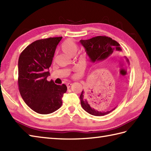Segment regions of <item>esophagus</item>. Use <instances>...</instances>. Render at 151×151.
Segmentation results:
<instances>
[{
    "mask_svg": "<svg viewBox=\"0 0 151 151\" xmlns=\"http://www.w3.org/2000/svg\"><path fill=\"white\" fill-rule=\"evenodd\" d=\"M66 85H67V88H70V86L72 85V84L71 83H69V82H67V83L66 84Z\"/></svg>",
    "mask_w": 151,
    "mask_h": 151,
    "instance_id": "esophagus-1",
    "label": "esophagus"
}]
</instances>
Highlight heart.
<instances>
[{
	"instance_id": "1",
	"label": "heart",
	"mask_w": 151,
	"mask_h": 151,
	"mask_svg": "<svg viewBox=\"0 0 151 151\" xmlns=\"http://www.w3.org/2000/svg\"><path fill=\"white\" fill-rule=\"evenodd\" d=\"M61 49L66 54L71 56L76 54L78 50V47L76 43L73 42L72 40L68 39L65 41L63 44H62Z\"/></svg>"
}]
</instances>
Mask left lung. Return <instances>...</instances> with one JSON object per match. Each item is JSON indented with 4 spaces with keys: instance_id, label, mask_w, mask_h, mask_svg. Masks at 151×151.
Segmentation results:
<instances>
[{
    "instance_id": "obj_1",
    "label": "left lung",
    "mask_w": 151,
    "mask_h": 151,
    "mask_svg": "<svg viewBox=\"0 0 151 151\" xmlns=\"http://www.w3.org/2000/svg\"><path fill=\"white\" fill-rule=\"evenodd\" d=\"M80 42L84 47L86 54L90 61L93 63H98L106 60L110 56L115 50L117 51H122L120 44L116 40L106 36H97L88 40H81ZM126 60L129 62L128 59ZM82 107L90 114L93 116H104L110 113L114 110L116 107L107 111H98L91 107L90 103L87 101L86 93L84 90L80 96Z\"/></svg>"
}]
</instances>
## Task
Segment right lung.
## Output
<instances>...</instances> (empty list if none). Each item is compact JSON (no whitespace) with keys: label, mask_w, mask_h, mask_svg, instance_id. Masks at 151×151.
<instances>
[{"label":"right lung","mask_w":151,"mask_h":151,"mask_svg":"<svg viewBox=\"0 0 151 151\" xmlns=\"http://www.w3.org/2000/svg\"><path fill=\"white\" fill-rule=\"evenodd\" d=\"M61 39L62 37L36 40L19 55V93L26 104L38 114H50L60 109L67 89L65 84L47 81L56 47Z\"/></svg>","instance_id":"1"}]
</instances>
